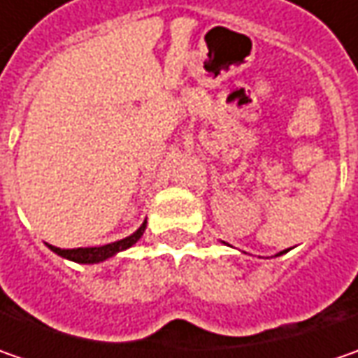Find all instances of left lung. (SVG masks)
<instances>
[{"label": "left lung", "mask_w": 358, "mask_h": 358, "mask_svg": "<svg viewBox=\"0 0 358 358\" xmlns=\"http://www.w3.org/2000/svg\"><path fill=\"white\" fill-rule=\"evenodd\" d=\"M282 253H287V251H281V253H279V255H282Z\"/></svg>", "instance_id": "1"}]
</instances>
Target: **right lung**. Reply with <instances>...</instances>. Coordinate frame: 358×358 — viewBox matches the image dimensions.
<instances>
[{
    "label": "right lung",
    "mask_w": 358,
    "mask_h": 358,
    "mask_svg": "<svg viewBox=\"0 0 358 358\" xmlns=\"http://www.w3.org/2000/svg\"><path fill=\"white\" fill-rule=\"evenodd\" d=\"M145 227H147V221H143V225L129 237L115 241V243H109V245H101V247H79V249H59V247H53V245H48V247L63 259H69L73 263H83V265H93V263H101L105 259L117 255L119 251L129 249L131 245H135L137 241L141 239Z\"/></svg>",
    "instance_id": "obj_1"
}]
</instances>
